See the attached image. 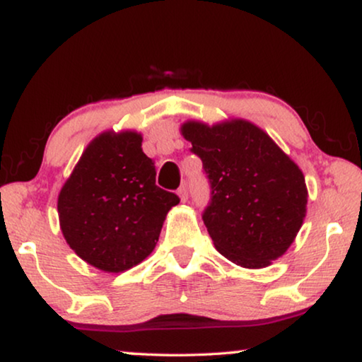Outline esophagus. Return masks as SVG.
I'll list each match as a JSON object with an SVG mask.
<instances>
[{"instance_id":"esophagus-1","label":"esophagus","mask_w":362,"mask_h":362,"mask_svg":"<svg viewBox=\"0 0 362 362\" xmlns=\"http://www.w3.org/2000/svg\"><path fill=\"white\" fill-rule=\"evenodd\" d=\"M177 193H179V197H180L182 202L185 203L187 199H188V188H187V185H182V187L179 188V192H177Z\"/></svg>"}]
</instances>
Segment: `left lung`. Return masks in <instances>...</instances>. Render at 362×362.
<instances>
[{
    "instance_id": "obj_1",
    "label": "left lung",
    "mask_w": 362,
    "mask_h": 362,
    "mask_svg": "<svg viewBox=\"0 0 362 362\" xmlns=\"http://www.w3.org/2000/svg\"><path fill=\"white\" fill-rule=\"evenodd\" d=\"M182 133L203 163L211 192L202 218L221 255L244 268L267 267L281 257L305 216L299 167L249 122L211 128L188 122Z\"/></svg>"
}]
</instances>
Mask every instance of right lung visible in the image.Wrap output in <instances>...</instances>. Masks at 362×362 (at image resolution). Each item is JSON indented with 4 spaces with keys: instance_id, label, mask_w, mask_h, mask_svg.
Segmentation results:
<instances>
[{
    "instance_id": "1",
    "label": "right lung",
    "mask_w": 362,
    "mask_h": 362,
    "mask_svg": "<svg viewBox=\"0 0 362 362\" xmlns=\"http://www.w3.org/2000/svg\"><path fill=\"white\" fill-rule=\"evenodd\" d=\"M179 202L156 185L154 160L138 133H104L62 188L58 216L64 239L84 262L118 273L154 250L165 214Z\"/></svg>"
}]
</instances>
